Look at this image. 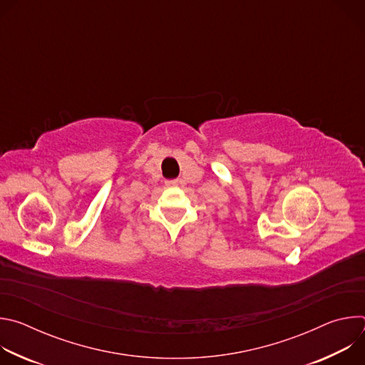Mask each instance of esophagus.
Masks as SVG:
<instances>
[{
  "instance_id": "obj_1",
  "label": "esophagus",
  "mask_w": 365,
  "mask_h": 365,
  "mask_svg": "<svg viewBox=\"0 0 365 365\" xmlns=\"http://www.w3.org/2000/svg\"><path fill=\"white\" fill-rule=\"evenodd\" d=\"M179 185V179H173V180H166V186H178Z\"/></svg>"
}]
</instances>
